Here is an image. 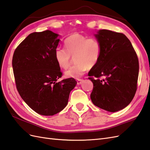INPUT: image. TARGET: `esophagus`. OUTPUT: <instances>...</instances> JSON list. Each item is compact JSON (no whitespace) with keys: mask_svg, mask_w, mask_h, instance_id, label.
Here are the masks:
<instances>
[{"mask_svg":"<svg viewBox=\"0 0 150 150\" xmlns=\"http://www.w3.org/2000/svg\"><path fill=\"white\" fill-rule=\"evenodd\" d=\"M83 79H78L77 80V84H78V85H81L82 83H83Z\"/></svg>","mask_w":150,"mask_h":150,"instance_id":"1","label":"esophagus"}]
</instances>
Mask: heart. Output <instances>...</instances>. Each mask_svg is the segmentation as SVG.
<instances>
[{"label":"heart","mask_w":150,"mask_h":150,"mask_svg":"<svg viewBox=\"0 0 150 150\" xmlns=\"http://www.w3.org/2000/svg\"><path fill=\"white\" fill-rule=\"evenodd\" d=\"M65 46L66 50L57 47L54 57L58 66L63 69L70 66L72 58H75L76 65L65 72L66 78H80L88 69L96 66L100 60L102 47L96 38L75 33L65 39Z\"/></svg>","instance_id":"1"}]
</instances>
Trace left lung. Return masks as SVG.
I'll list each match as a JSON object with an SVG mask.
<instances>
[{"label": "left lung", "instance_id": "obj_1", "mask_svg": "<svg viewBox=\"0 0 150 150\" xmlns=\"http://www.w3.org/2000/svg\"><path fill=\"white\" fill-rule=\"evenodd\" d=\"M100 42L99 61L88 72L93 84V104L109 112L124 109L137 90L139 61L129 39L122 33L99 30L94 35Z\"/></svg>", "mask_w": 150, "mask_h": 150}]
</instances>
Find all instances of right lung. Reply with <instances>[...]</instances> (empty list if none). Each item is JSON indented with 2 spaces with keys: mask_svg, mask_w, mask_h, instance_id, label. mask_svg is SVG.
I'll return each instance as SVG.
<instances>
[{
  "mask_svg": "<svg viewBox=\"0 0 150 150\" xmlns=\"http://www.w3.org/2000/svg\"><path fill=\"white\" fill-rule=\"evenodd\" d=\"M58 35L51 30L32 33L16 47L13 57L18 93L29 107L44 116L63 110L77 84L74 78L57 81L62 75L54 57Z\"/></svg>",
  "mask_w": 150,
  "mask_h": 150,
  "instance_id": "add662e5",
  "label": "right lung"
}]
</instances>
